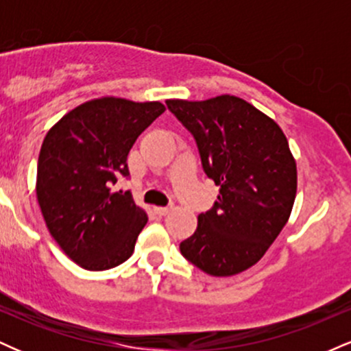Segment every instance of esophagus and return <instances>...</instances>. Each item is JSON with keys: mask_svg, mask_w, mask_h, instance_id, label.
I'll return each instance as SVG.
<instances>
[{"mask_svg": "<svg viewBox=\"0 0 351 351\" xmlns=\"http://www.w3.org/2000/svg\"><path fill=\"white\" fill-rule=\"evenodd\" d=\"M170 211H171V206H155V213L160 216L168 215Z\"/></svg>", "mask_w": 351, "mask_h": 351, "instance_id": "34e87169", "label": "esophagus"}]
</instances>
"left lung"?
I'll use <instances>...</instances> for the list:
<instances>
[{"label": "left lung", "mask_w": 351, "mask_h": 351, "mask_svg": "<svg viewBox=\"0 0 351 351\" xmlns=\"http://www.w3.org/2000/svg\"><path fill=\"white\" fill-rule=\"evenodd\" d=\"M168 110L193 135L201 165L219 189L180 244L184 259L209 276H234L264 256L291 216L297 168L280 127L234 95L188 102Z\"/></svg>", "instance_id": "left-lung-1"}]
</instances>
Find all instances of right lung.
Here are the masks:
<instances>
[{
	"label": "right lung",
	"mask_w": 351,
	"mask_h": 351,
	"mask_svg": "<svg viewBox=\"0 0 351 351\" xmlns=\"http://www.w3.org/2000/svg\"><path fill=\"white\" fill-rule=\"evenodd\" d=\"M165 112L160 102L106 97L64 115L44 138L36 195L51 236L87 271L125 263L148 217L130 191H112L128 178L135 140Z\"/></svg>",
	"instance_id": "1"
}]
</instances>
